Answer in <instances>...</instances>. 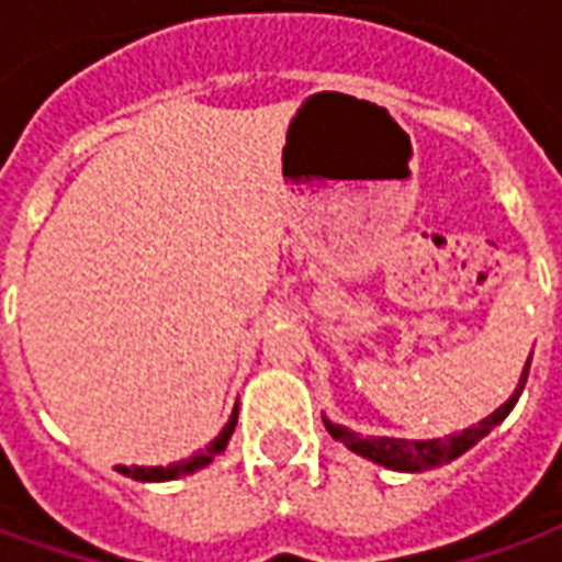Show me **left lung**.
Masks as SVG:
<instances>
[{"label":"left lung","mask_w":562,"mask_h":562,"mask_svg":"<svg viewBox=\"0 0 562 562\" xmlns=\"http://www.w3.org/2000/svg\"><path fill=\"white\" fill-rule=\"evenodd\" d=\"M532 358V355H530ZM530 358H527V364H524V373H520V382L515 394L508 397L499 409L482 418V422L475 424V427H467V430H460V434H451L446 439H394V436H361L349 430V427H342V424H334L328 415H322V422L328 427V434L334 439H340L342 446L355 451V454H361V458L373 460L379 467H385V470H397V472H424V470H436V467H442V463H451L454 458H460L463 451H470L479 439L494 430L496 424L503 422L512 409H515V403H518L520 391L527 385V373H530Z\"/></svg>","instance_id":"left-lung-1"}]
</instances>
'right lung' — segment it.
<instances>
[{"label": "right lung", "instance_id": "obj_1", "mask_svg": "<svg viewBox=\"0 0 562 562\" xmlns=\"http://www.w3.org/2000/svg\"><path fill=\"white\" fill-rule=\"evenodd\" d=\"M234 424H237V406H234L232 418L222 427L220 436L213 442H207L201 451H195L192 458L177 460L171 467H116V472H123V475L135 479V482H171V479H180V475H192V472L204 470L207 463H213L216 454L225 451V446H228V439L234 434Z\"/></svg>", "mask_w": 562, "mask_h": 562}]
</instances>
